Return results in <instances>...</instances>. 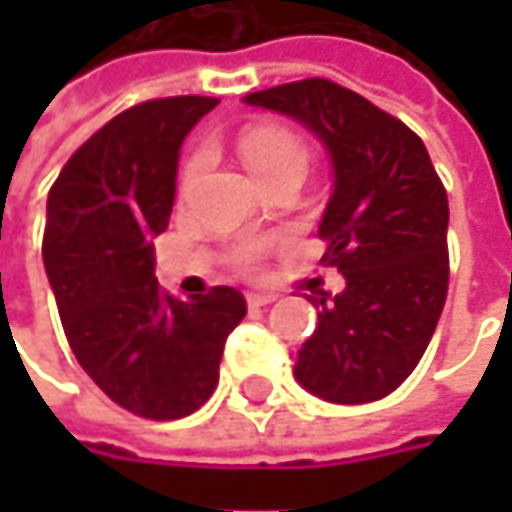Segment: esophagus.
Returning <instances> with one entry per match:
<instances>
[{
	"instance_id": "obj_1",
	"label": "esophagus",
	"mask_w": 512,
	"mask_h": 512,
	"mask_svg": "<svg viewBox=\"0 0 512 512\" xmlns=\"http://www.w3.org/2000/svg\"><path fill=\"white\" fill-rule=\"evenodd\" d=\"M246 302H249L252 308H263V305H272V302H275V293H249Z\"/></svg>"
}]
</instances>
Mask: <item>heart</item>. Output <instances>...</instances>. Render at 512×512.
<instances>
[{
    "instance_id": "heart-1",
    "label": "heart",
    "mask_w": 512,
    "mask_h": 512,
    "mask_svg": "<svg viewBox=\"0 0 512 512\" xmlns=\"http://www.w3.org/2000/svg\"><path fill=\"white\" fill-rule=\"evenodd\" d=\"M240 156L246 162V168L252 171L257 183L266 180V177H275L281 171H302L308 168V148L305 142L284 130V127H255L249 130L243 139H240ZM204 168V154H195L186 162V171H183V186H189ZM260 243H243L237 249V263L240 266H252L260 255Z\"/></svg>"
}]
</instances>
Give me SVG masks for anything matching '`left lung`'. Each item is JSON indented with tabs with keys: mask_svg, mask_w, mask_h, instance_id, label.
<instances>
[{
	"mask_svg": "<svg viewBox=\"0 0 512 512\" xmlns=\"http://www.w3.org/2000/svg\"><path fill=\"white\" fill-rule=\"evenodd\" d=\"M243 103L293 118L332 162L320 222L323 260L344 275L320 290L317 329L293 376L320 400L373 403L421 361L448 296V195L424 142L361 94L302 79L246 94Z\"/></svg>",
	"mask_w": 512,
	"mask_h": 512,
	"instance_id": "obj_1",
	"label": "left lung"
}]
</instances>
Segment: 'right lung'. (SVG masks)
Wrapping results in <instances>:
<instances>
[{
	"label": "right lung",
	"instance_id": "add662e5",
	"mask_svg": "<svg viewBox=\"0 0 512 512\" xmlns=\"http://www.w3.org/2000/svg\"><path fill=\"white\" fill-rule=\"evenodd\" d=\"M216 97L139 103L67 159L47 198L44 269L82 370L124 409L192 415L219 382L228 335L246 317L234 287L174 299L156 284L180 145Z\"/></svg>",
	"mask_w": 512,
	"mask_h": 512
}]
</instances>
